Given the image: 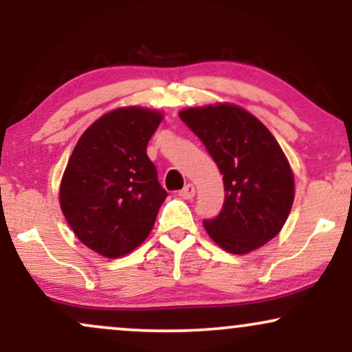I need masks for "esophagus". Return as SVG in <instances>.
<instances>
[{"label":"esophagus","mask_w":352,"mask_h":352,"mask_svg":"<svg viewBox=\"0 0 352 352\" xmlns=\"http://www.w3.org/2000/svg\"><path fill=\"white\" fill-rule=\"evenodd\" d=\"M179 195L182 197V199H185V200L193 199V197H195V187H193L192 184H187L184 188L180 190Z\"/></svg>","instance_id":"1"}]
</instances>
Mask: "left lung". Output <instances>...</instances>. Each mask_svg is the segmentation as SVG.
I'll return each mask as SVG.
<instances>
[{
  "mask_svg": "<svg viewBox=\"0 0 352 352\" xmlns=\"http://www.w3.org/2000/svg\"><path fill=\"white\" fill-rule=\"evenodd\" d=\"M179 116L223 173V208L204 220L208 236L233 254H246L273 240L292 212L294 175L272 132L230 102L188 107Z\"/></svg>",
  "mask_w": 352,
  "mask_h": 352,
  "instance_id": "8db88e82",
  "label": "left lung"
}]
</instances>
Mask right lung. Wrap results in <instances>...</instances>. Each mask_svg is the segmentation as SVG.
<instances>
[{"mask_svg":"<svg viewBox=\"0 0 352 352\" xmlns=\"http://www.w3.org/2000/svg\"><path fill=\"white\" fill-rule=\"evenodd\" d=\"M162 119L155 109H114L89 125L71 153L59 187L60 210L80 243L100 256L135 250L167 199L147 157Z\"/></svg>","mask_w":352,"mask_h":352,"instance_id":"obj_1","label":"right lung"}]
</instances>
